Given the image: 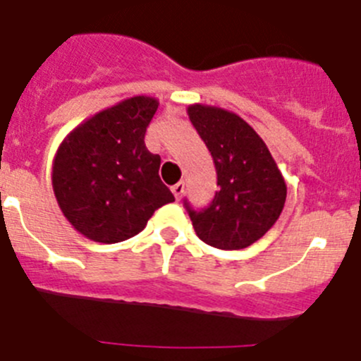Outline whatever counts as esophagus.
<instances>
[{
  "label": "esophagus",
  "mask_w": 361,
  "mask_h": 361,
  "mask_svg": "<svg viewBox=\"0 0 361 361\" xmlns=\"http://www.w3.org/2000/svg\"><path fill=\"white\" fill-rule=\"evenodd\" d=\"M171 191H173L175 199L180 200V197H183V193H184V183H183V180H180V183L175 184V186L171 188Z\"/></svg>",
  "instance_id": "esophagus-1"
}]
</instances>
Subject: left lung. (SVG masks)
<instances>
[{"mask_svg":"<svg viewBox=\"0 0 361 361\" xmlns=\"http://www.w3.org/2000/svg\"><path fill=\"white\" fill-rule=\"evenodd\" d=\"M191 124L216 168L215 199L190 212L197 237L219 250H244L260 240L280 216L288 186L262 137L235 111L190 104Z\"/></svg>","mask_w":361,"mask_h":361,"instance_id":"8db88e82","label":"left lung"}]
</instances>
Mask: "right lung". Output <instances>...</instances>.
Returning a JSON list of instances; mask_svg holds the SVG:
<instances>
[{
    "mask_svg": "<svg viewBox=\"0 0 361 361\" xmlns=\"http://www.w3.org/2000/svg\"><path fill=\"white\" fill-rule=\"evenodd\" d=\"M159 99L133 95L97 111L63 139L52 162L59 209L75 231L101 244L141 233L175 197L159 177L161 157L145 133Z\"/></svg>",
    "mask_w": 361,
    "mask_h": 361,
    "instance_id": "1",
    "label": "right lung"
}]
</instances>
